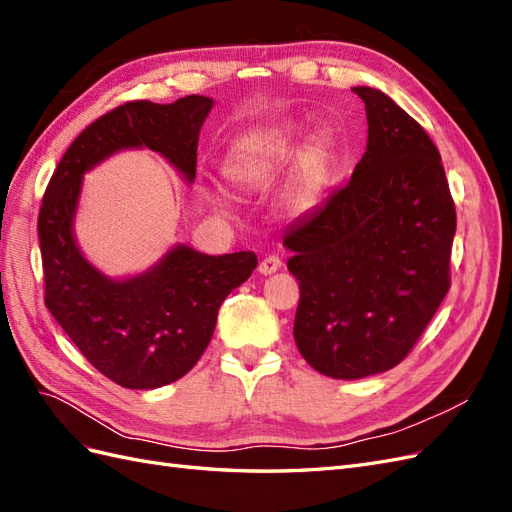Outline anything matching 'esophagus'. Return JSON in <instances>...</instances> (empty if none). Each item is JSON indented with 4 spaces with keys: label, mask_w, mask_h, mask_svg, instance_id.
I'll list each match as a JSON object with an SVG mask.
<instances>
[{
    "label": "esophagus",
    "mask_w": 512,
    "mask_h": 512,
    "mask_svg": "<svg viewBox=\"0 0 512 512\" xmlns=\"http://www.w3.org/2000/svg\"><path fill=\"white\" fill-rule=\"evenodd\" d=\"M280 267H282V260H280V256L271 254V256H265V258L260 260L258 271H260L262 275H271V273H275V271H280Z\"/></svg>",
    "instance_id": "34e87169"
}]
</instances>
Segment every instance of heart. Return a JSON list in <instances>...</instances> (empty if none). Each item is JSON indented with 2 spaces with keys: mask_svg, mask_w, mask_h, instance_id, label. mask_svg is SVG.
<instances>
[{
  "mask_svg": "<svg viewBox=\"0 0 512 512\" xmlns=\"http://www.w3.org/2000/svg\"><path fill=\"white\" fill-rule=\"evenodd\" d=\"M303 123L286 119L271 126H262L241 134L232 143L224 160L226 179L243 192H258L267 188L271 179L290 162L303 138ZM333 164V138L329 130H318L299 151L297 160L286 177L280 196V207L286 215L299 218L314 211L327 192ZM213 205L228 211V200L213 192Z\"/></svg>",
  "mask_w": 512,
  "mask_h": 512,
  "instance_id": "obj_1",
  "label": "heart"
}]
</instances>
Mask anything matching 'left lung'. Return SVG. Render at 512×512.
Here are the masks:
<instances>
[{
    "label": "left lung",
    "instance_id": "obj_1",
    "mask_svg": "<svg viewBox=\"0 0 512 512\" xmlns=\"http://www.w3.org/2000/svg\"><path fill=\"white\" fill-rule=\"evenodd\" d=\"M367 149L346 188L290 224L282 243L301 299L294 342L324 376L359 380L395 367L451 286L457 215L436 145L374 87Z\"/></svg>",
    "mask_w": 512,
    "mask_h": 512
}]
</instances>
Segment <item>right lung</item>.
Returning a JSON list of instances; mask_svg holds the SVG:
<instances>
[{
	"label": "right lung",
	"instance_id": "obj_1",
	"mask_svg": "<svg viewBox=\"0 0 512 512\" xmlns=\"http://www.w3.org/2000/svg\"><path fill=\"white\" fill-rule=\"evenodd\" d=\"M211 108L207 96L115 108L76 136L42 198L44 303L85 359L123 389H158L188 374L211 342L220 305L258 258L209 256L177 243L143 273L108 277L76 243L83 177L119 151L147 147L194 183L198 136Z\"/></svg>",
	"mask_w": 512,
	"mask_h": 512
}]
</instances>
